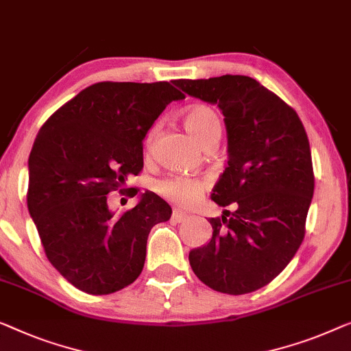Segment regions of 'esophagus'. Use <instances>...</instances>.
<instances>
[{"label": "esophagus", "instance_id": "obj_1", "mask_svg": "<svg viewBox=\"0 0 351 351\" xmlns=\"http://www.w3.org/2000/svg\"><path fill=\"white\" fill-rule=\"evenodd\" d=\"M188 217H190V215H188L186 212H182L180 209H174V210H172V220L177 221V223L188 220Z\"/></svg>", "mask_w": 351, "mask_h": 351}]
</instances>
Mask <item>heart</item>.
Returning a JSON list of instances; mask_svg holds the SVG:
<instances>
[{"label": "heart", "mask_w": 351, "mask_h": 351, "mask_svg": "<svg viewBox=\"0 0 351 351\" xmlns=\"http://www.w3.org/2000/svg\"><path fill=\"white\" fill-rule=\"evenodd\" d=\"M182 120H184L185 128L191 134V138L202 147L215 144L218 136H220L221 126L218 115L215 110L207 108V106H191L185 110ZM155 131L156 126H154L147 136V144H152ZM207 185H209L207 180L199 179V177L169 176L156 184V191L176 204L190 206L197 201V197L204 193Z\"/></svg>", "instance_id": "heart-1"}]
</instances>
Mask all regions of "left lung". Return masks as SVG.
Masks as SVG:
<instances>
[{"label":"left lung","mask_w":351,"mask_h":351,"mask_svg":"<svg viewBox=\"0 0 351 351\" xmlns=\"http://www.w3.org/2000/svg\"><path fill=\"white\" fill-rule=\"evenodd\" d=\"M225 115L228 166L213 186L212 239L188 255L196 277L220 293L245 294L272 282L296 255L313 196L307 133L296 110L248 75L174 80Z\"/></svg>","instance_id":"8db88e82"}]
</instances>
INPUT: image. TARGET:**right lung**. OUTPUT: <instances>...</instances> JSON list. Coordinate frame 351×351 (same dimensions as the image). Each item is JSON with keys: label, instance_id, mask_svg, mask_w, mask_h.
Wrapping results in <instances>:
<instances>
[{"label": "right lung", "instance_id": "1", "mask_svg": "<svg viewBox=\"0 0 351 351\" xmlns=\"http://www.w3.org/2000/svg\"><path fill=\"white\" fill-rule=\"evenodd\" d=\"M184 98L169 82H98L39 130L28 158V210L49 261L80 291L115 293L142 272L149 232L169 220L171 206L145 191L115 215L108 195L142 171L147 131Z\"/></svg>", "mask_w": 351, "mask_h": 351}]
</instances>
